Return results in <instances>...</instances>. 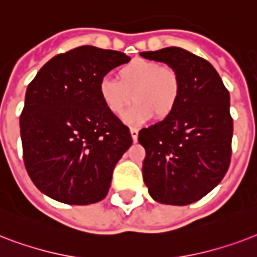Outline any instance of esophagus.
Returning <instances> with one entry per match:
<instances>
[{
  "mask_svg": "<svg viewBox=\"0 0 257 257\" xmlns=\"http://www.w3.org/2000/svg\"><path fill=\"white\" fill-rule=\"evenodd\" d=\"M130 134L133 141L137 142V141H138V130H137V128H130Z\"/></svg>",
  "mask_w": 257,
  "mask_h": 257,
  "instance_id": "34e87169",
  "label": "esophagus"
}]
</instances>
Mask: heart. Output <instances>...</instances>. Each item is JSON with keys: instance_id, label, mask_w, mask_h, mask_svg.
Segmentation results:
<instances>
[{"instance_id": "1", "label": "heart", "mask_w": 257, "mask_h": 257, "mask_svg": "<svg viewBox=\"0 0 257 257\" xmlns=\"http://www.w3.org/2000/svg\"><path fill=\"white\" fill-rule=\"evenodd\" d=\"M181 89L176 69L145 59L122 65L118 69V80L104 76L97 85L101 104L116 118L122 116L134 96L137 103L124 115V122L130 126H141L153 115L158 119L170 116L178 104Z\"/></svg>"}]
</instances>
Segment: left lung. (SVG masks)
Listing matches in <instances>:
<instances>
[{"instance_id": "8db88e82", "label": "left lung", "mask_w": 257, "mask_h": 257, "mask_svg": "<svg viewBox=\"0 0 257 257\" xmlns=\"http://www.w3.org/2000/svg\"><path fill=\"white\" fill-rule=\"evenodd\" d=\"M141 56L176 69L182 85L172 115L139 131L138 142L146 150L143 181L160 204H192L213 190L229 168V92L209 61L182 48Z\"/></svg>"}]
</instances>
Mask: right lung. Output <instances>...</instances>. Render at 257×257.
Masks as SVG:
<instances>
[{
    "label": "right lung",
    "instance_id": "obj_1",
    "mask_svg": "<svg viewBox=\"0 0 257 257\" xmlns=\"http://www.w3.org/2000/svg\"><path fill=\"white\" fill-rule=\"evenodd\" d=\"M128 61L118 51L83 45L51 59L28 85L20 116L24 164L45 196L69 205L107 196L133 138L101 104L97 85Z\"/></svg>",
    "mask_w": 257,
    "mask_h": 257
}]
</instances>
